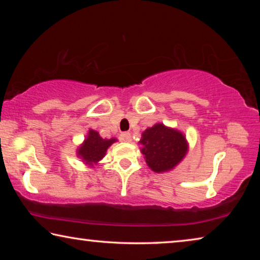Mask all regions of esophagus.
<instances>
[{
  "label": "esophagus",
  "instance_id": "esophagus-1",
  "mask_svg": "<svg viewBox=\"0 0 260 260\" xmlns=\"http://www.w3.org/2000/svg\"><path fill=\"white\" fill-rule=\"evenodd\" d=\"M120 140L124 141V142H131V141H132L131 134L127 133V132H124V133L120 134Z\"/></svg>",
  "mask_w": 260,
  "mask_h": 260
}]
</instances>
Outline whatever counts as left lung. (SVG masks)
I'll list each match as a JSON object with an SVG mask.
<instances>
[{"mask_svg": "<svg viewBox=\"0 0 260 260\" xmlns=\"http://www.w3.org/2000/svg\"><path fill=\"white\" fill-rule=\"evenodd\" d=\"M140 143L148 166L157 173L173 169L187 152L183 134L162 124H156L144 131Z\"/></svg>", "mask_w": 260, "mask_h": 260, "instance_id": "1", "label": "left lung"}]
</instances>
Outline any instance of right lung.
Here are the masks:
<instances>
[{"mask_svg":"<svg viewBox=\"0 0 260 260\" xmlns=\"http://www.w3.org/2000/svg\"><path fill=\"white\" fill-rule=\"evenodd\" d=\"M113 142H116V139H102L99 135L98 132L93 129L89 131L87 139L85 140L82 146L79 148L78 155L88 164L98 162L100 159L104 157L107 149L111 146Z\"/></svg>","mask_w":260,"mask_h":260,"instance_id":"1","label":"right lung"}]
</instances>
